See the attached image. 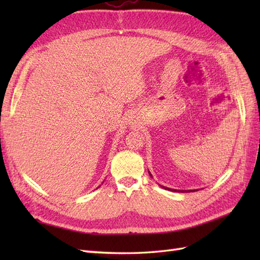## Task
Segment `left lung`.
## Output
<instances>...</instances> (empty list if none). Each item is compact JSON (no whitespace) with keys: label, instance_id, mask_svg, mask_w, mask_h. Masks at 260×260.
Segmentation results:
<instances>
[{"label":"left lung","instance_id":"8db88e82","mask_svg":"<svg viewBox=\"0 0 260 260\" xmlns=\"http://www.w3.org/2000/svg\"><path fill=\"white\" fill-rule=\"evenodd\" d=\"M150 173V172H148ZM151 174V173H150ZM164 187V186H163ZM164 189H168V190H170V191H176V190H173V189H169V187H164ZM179 192H189V191H179Z\"/></svg>","mask_w":260,"mask_h":260}]
</instances>
